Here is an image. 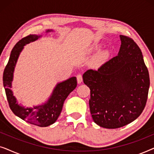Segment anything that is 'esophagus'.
Segmentation results:
<instances>
[{
	"label": "esophagus",
	"mask_w": 154,
	"mask_h": 154,
	"mask_svg": "<svg viewBox=\"0 0 154 154\" xmlns=\"http://www.w3.org/2000/svg\"><path fill=\"white\" fill-rule=\"evenodd\" d=\"M76 78H77L78 83H81V82L83 81V77H82V75L81 74H78Z\"/></svg>",
	"instance_id": "34e87169"
}]
</instances>
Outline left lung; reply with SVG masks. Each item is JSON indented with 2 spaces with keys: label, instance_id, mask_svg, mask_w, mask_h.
I'll return each mask as SVG.
<instances>
[{
  "label": "left lung",
  "instance_id": "1",
  "mask_svg": "<svg viewBox=\"0 0 154 154\" xmlns=\"http://www.w3.org/2000/svg\"><path fill=\"white\" fill-rule=\"evenodd\" d=\"M117 56L97 70L84 73L90 90V110L94 123L115 129L134 121L146 106L150 85L149 71L140 48L131 38L120 35Z\"/></svg>",
  "mask_w": 154,
  "mask_h": 154
}]
</instances>
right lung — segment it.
<instances>
[{"mask_svg":"<svg viewBox=\"0 0 154 154\" xmlns=\"http://www.w3.org/2000/svg\"><path fill=\"white\" fill-rule=\"evenodd\" d=\"M52 30L48 29L46 31V33ZM41 36V35L30 34L17 43L12 50L9 61L4 70L3 81L8 104L12 112L27 123L39 127H47L53 124L57 120L62 110L65 100L76 88L77 81L75 77H71L66 81L57 84L51 96L45 104L34 106L33 108H25L18 104L17 99L13 95L11 90L16 63L24 46L31 42L36 41Z\"/></svg>","mask_w":154,"mask_h":154,"instance_id":"1","label":"right lung"}]
</instances>
